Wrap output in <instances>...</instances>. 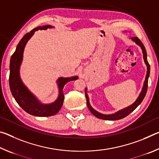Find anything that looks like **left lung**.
Listing matches in <instances>:
<instances>
[{
	"mask_svg": "<svg viewBox=\"0 0 159 159\" xmlns=\"http://www.w3.org/2000/svg\"><path fill=\"white\" fill-rule=\"evenodd\" d=\"M131 40L141 48L142 53H143V59H144V63L147 65V71L146 77H145V80H144V82L143 84V87H142L141 92H140V93H139V95L138 97V98H137L136 100L134 101L133 104H130V106L125 107V108H123L120 110H118V111L115 112V113H114V114H102V113L98 112V111H96L95 109H94L93 108L92 106H91L90 104L89 98H88V95L87 93L88 89H87V88H85V93L86 101H87V106L88 107V109H89V110L90 111V112L92 113V114L95 116L99 118V119L108 120H119V119H121V118H125V116H127L128 115L130 114V113L133 112L134 110L139 105V104H140L142 100L144 99L145 95H146L147 90V86H148V79H149V74H150V66L149 64V62H148V61H147V52H146V50H145L144 45L142 44V43L140 41H139V39H138V38L133 37V38H131Z\"/></svg>",
	"mask_w": 159,
	"mask_h": 159,
	"instance_id": "1",
	"label": "left lung"
}]
</instances>
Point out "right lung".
I'll return each mask as SVG.
<instances>
[{
	"label": "right lung",
	"instance_id": "right-lung-1",
	"mask_svg": "<svg viewBox=\"0 0 159 159\" xmlns=\"http://www.w3.org/2000/svg\"><path fill=\"white\" fill-rule=\"evenodd\" d=\"M54 28L50 25L38 26L29 33L25 34L19 42L15 52L11 56L10 62V88L12 96L19 105L28 114L35 116L45 117L55 115L60 111L64 102L63 88L67 83L79 79L77 76L72 77H60L57 80L59 94L56 100L50 104H43L32 93L25 85L20 77V66L23 60L24 50L29 40L38 30H46Z\"/></svg>",
	"mask_w": 159,
	"mask_h": 159
}]
</instances>
